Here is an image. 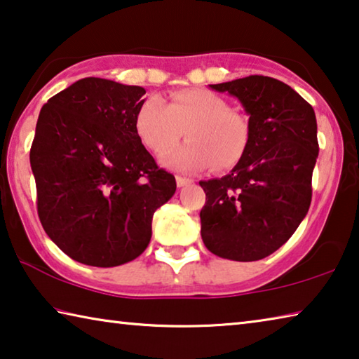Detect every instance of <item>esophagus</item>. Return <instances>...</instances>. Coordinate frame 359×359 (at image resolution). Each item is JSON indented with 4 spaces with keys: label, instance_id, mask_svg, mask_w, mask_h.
I'll list each match as a JSON object with an SVG mask.
<instances>
[{
    "label": "esophagus",
    "instance_id": "obj_1",
    "mask_svg": "<svg viewBox=\"0 0 359 359\" xmlns=\"http://www.w3.org/2000/svg\"><path fill=\"white\" fill-rule=\"evenodd\" d=\"M175 182H177V187H185V185H190L193 184L191 179L188 177H182V175H175Z\"/></svg>",
    "mask_w": 359,
    "mask_h": 359
}]
</instances>
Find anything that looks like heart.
I'll return each mask as SVG.
<instances>
[{"label": "heart", "mask_w": 359, "mask_h": 359, "mask_svg": "<svg viewBox=\"0 0 359 359\" xmlns=\"http://www.w3.org/2000/svg\"><path fill=\"white\" fill-rule=\"evenodd\" d=\"M136 131L155 154L171 147L185 131L188 142L163 156L166 166L184 172L234 168L250 141L248 120L208 90H180L168 104L160 96H149L136 114Z\"/></svg>", "instance_id": "b5f03b06"}]
</instances>
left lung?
<instances>
[{
	"label": "left lung",
	"instance_id": "obj_1",
	"mask_svg": "<svg viewBox=\"0 0 359 359\" xmlns=\"http://www.w3.org/2000/svg\"><path fill=\"white\" fill-rule=\"evenodd\" d=\"M210 88L241 101L250 141L229 174L199 182L205 193L201 238L220 258L263 259L293 236L311 208L317 118L299 93L272 77L248 76Z\"/></svg>",
	"mask_w": 359,
	"mask_h": 359
}]
</instances>
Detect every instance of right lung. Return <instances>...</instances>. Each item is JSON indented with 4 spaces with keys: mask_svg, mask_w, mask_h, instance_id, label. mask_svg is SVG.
<instances>
[{
    "mask_svg": "<svg viewBox=\"0 0 359 359\" xmlns=\"http://www.w3.org/2000/svg\"><path fill=\"white\" fill-rule=\"evenodd\" d=\"M145 90L85 77L39 112L29 150L42 228L82 264L112 267L137 258L155 210L175 193L136 131Z\"/></svg>",
    "mask_w": 359,
    "mask_h": 359,
    "instance_id": "add662e5",
    "label": "right lung"
}]
</instances>
